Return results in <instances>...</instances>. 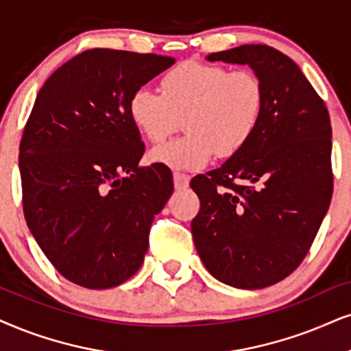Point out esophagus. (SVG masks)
Masks as SVG:
<instances>
[{"label": "esophagus", "instance_id": "obj_1", "mask_svg": "<svg viewBox=\"0 0 351 351\" xmlns=\"http://www.w3.org/2000/svg\"><path fill=\"white\" fill-rule=\"evenodd\" d=\"M173 183H175L176 189H184L189 184V176L184 173H173Z\"/></svg>", "mask_w": 351, "mask_h": 351}]
</instances>
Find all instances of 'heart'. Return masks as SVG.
<instances>
[{"label":"heart","mask_w":351,"mask_h":351,"mask_svg":"<svg viewBox=\"0 0 351 351\" xmlns=\"http://www.w3.org/2000/svg\"><path fill=\"white\" fill-rule=\"evenodd\" d=\"M162 95L147 87L130 99V117L144 139L158 143L183 119L186 134L150 150L154 163L199 170L214 154L228 158L250 143L264 113V86L247 69L184 61L160 81Z\"/></svg>","instance_id":"1"}]
</instances>
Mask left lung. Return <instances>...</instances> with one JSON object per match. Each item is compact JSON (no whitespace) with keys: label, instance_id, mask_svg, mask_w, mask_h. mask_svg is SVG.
Segmentation results:
<instances>
[{"label":"left lung","instance_id":"left-lung-1","mask_svg":"<svg viewBox=\"0 0 351 351\" xmlns=\"http://www.w3.org/2000/svg\"><path fill=\"white\" fill-rule=\"evenodd\" d=\"M206 60L250 66L263 81L264 113L245 147L191 181L201 201L191 232L217 280L265 288L298 267L329 208V112L298 64L272 47L241 45Z\"/></svg>","mask_w":351,"mask_h":351}]
</instances>
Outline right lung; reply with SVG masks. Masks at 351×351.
Here are the masks:
<instances>
[{
  "mask_svg": "<svg viewBox=\"0 0 351 351\" xmlns=\"http://www.w3.org/2000/svg\"><path fill=\"white\" fill-rule=\"evenodd\" d=\"M173 63L94 48L58 68L35 99L19 152L24 215L43 254L76 285L117 287L144 263L173 178L160 163L139 165L144 143L130 99Z\"/></svg>",
  "mask_w": 351,
  "mask_h": 351,
  "instance_id": "1",
  "label": "right lung"
}]
</instances>
